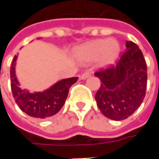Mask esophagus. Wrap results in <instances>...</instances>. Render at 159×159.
Masks as SVG:
<instances>
[{"label":"esophagus","mask_w":159,"mask_h":159,"mask_svg":"<svg viewBox=\"0 0 159 159\" xmlns=\"http://www.w3.org/2000/svg\"><path fill=\"white\" fill-rule=\"evenodd\" d=\"M89 76H90V74L89 72H84V73H83L82 75H81L80 78H81L82 80H85V79H87V78H88V77H89Z\"/></svg>","instance_id":"1"}]
</instances>
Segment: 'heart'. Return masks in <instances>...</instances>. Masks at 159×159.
Here are the masks:
<instances>
[{"instance_id":"heart-1","label":"heart","mask_w":159,"mask_h":159,"mask_svg":"<svg viewBox=\"0 0 159 159\" xmlns=\"http://www.w3.org/2000/svg\"><path fill=\"white\" fill-rule=\"evenodd\" d=\"M120 43L114 38L97 39L76 48L75 55L82 63H90L97 60L100 67L112 65L120 53Z\"/></svg>"}]
</instances>
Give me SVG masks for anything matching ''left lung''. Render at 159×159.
Returning <instances> with one entry per match:
<instances>
[{
  "label": "left lung",
  "mask_w": 159,
  "mask_h": 159,
  "mask_svg": "<svg viewBox=\"0 0 159 159\" xmlns=\"http://www.w3.org/2000/svg\"><path fill=\"white\" fill-rule=\"evenodd\" d=\"M116 66L94 73L101 81L95 94L104 116L116 121L126 119L142 103L147 89V68L143 53L133 42Z\"/></svg>",
  "instance_id": "left-lung-1"
}]
</instances>
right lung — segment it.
Here are the masks:
<instances>
[{
	"label": "right lung",
	"instance_id": "1",
	"mask_svg": "<svg viewBox=\"0 0 159 159\" xmlns=\"http://www.w3.org/2000/svg\"><path fill=\"white\" fill-rule=\"evenodd\" d=\"M18 56L15 55L10 69L11 89L15 102L27 115L36 118H47L58 113L68 96L69 89L78 77L62 79L42 92L30 93L22 89L15 74V66Z\"/></svg>",
	"mask_w": 159,
	"mask_h": 159
}]
</instances>
